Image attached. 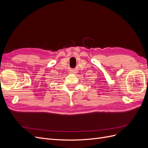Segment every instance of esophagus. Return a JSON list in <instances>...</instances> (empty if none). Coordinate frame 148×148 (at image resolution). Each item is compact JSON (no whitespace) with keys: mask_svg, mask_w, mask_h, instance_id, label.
<instances>
[{"mask_svg":"<svg viewBox=\"0 0 148 148\" xmlns=\"http://www.w3.org/2000/svg\"><path fill=\"white\" fill-rule=\"evenodd\" d=\"M71 73H75V72H73V71H71Z\"/></svg>","mask_w":148,"mask_h":148,"instance_id":"esophagus-1","label":"esophagus"}]
</instances>
